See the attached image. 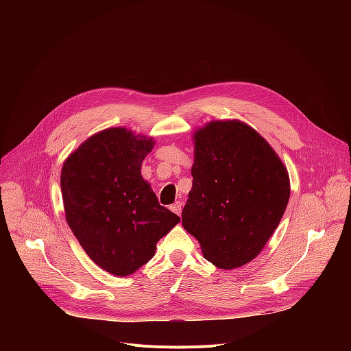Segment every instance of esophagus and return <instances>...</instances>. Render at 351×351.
<instances>
[{
	"mask_svg": "<svg viewBox=\"0 0 351 351\" xmlns=\"http://www.w3.org/2000/svg\"><path fill=\"white\" fill-rule=\"evenodd\" d=\"M171 210H172L175 214L180 215V214H182V203H180V202H176L175 204L171 206Z\"/></svg>",
	"mask_w": 351,
	"mask_h": 351,
	"instance_id": "1",
	"label": "esophagus"
}]
</instances>
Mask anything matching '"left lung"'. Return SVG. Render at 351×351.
<instances>
[{
  "label": "left lung",
  "instance_id": "obj_1",
  "mask_svg": "<svg viewBox=\"0 0 351 351\" xmlns=\"http://www.w3.org/2000/svg\"><path fill=\"white\" fill-rule=\"evenodd\" d=\"M193 186L182 211L210 263L239 268L256 258L289 203V173L268 141L240 121L194 133Z\"/></svg>",
  "mask_w": 351,
  "mask_h": 351
}]
</instances>
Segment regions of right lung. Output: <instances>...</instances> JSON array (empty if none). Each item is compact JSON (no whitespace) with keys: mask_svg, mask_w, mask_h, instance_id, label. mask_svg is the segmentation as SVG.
<instances>
[{"mask_svg":"<svg viewBox=\"0 0 351 351\" xmlns=\"http://www.w3.org/2000/svg\"><path fill=\"white\" fill-rule=\"evenodd\" d=\"M154 140L110 128L79 145L61 172L66 222L86 254L115 276L137 271L180 218L141 176Z\"/></svg>","mask_w":351,"mask_h":351,"instance_id":"obj_1","label":"right lung"}]
</instances>
